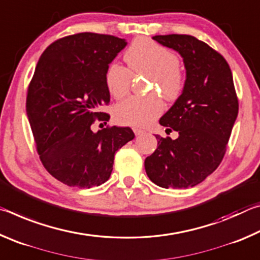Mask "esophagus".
Instances as JSON below:
<instances>
[{"instance_id":"esophagus-1","label":"esophagus","mask_w":260,"mask_h":260,"mask_svg":"<svg viewBox=\"0 0 260 260\" xmlns=\"http://www.w3.org/2000/svg\"><path fill=\"white\" fill-rule=\"evenodd\" d=\"M133 132L135 133V135H141V134L144 133V131L139 128V127H133Z\"/></svg>"}]
</instances>
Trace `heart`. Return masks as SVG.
Listing matches in <instances>:
<instances>
[{
  "instance_id": "1",
  "label": "heart",
  "mask_w": 260,
  "mask_h": 260,
  "mask_svg": "<svg viewBox=\"0 0 260 260\" xmlns=\"http://www.w3.org/2000/svg\"><path fill=\"white\" fill-rule=\"evenodd\" d=\"M124 59L127 69L117 63L109 65L105 83L113 98L128 94L132 77L146 76L150 79V91H158L169 102L178 100L186 86V74L180 68V57L174 50L150 39L140 38L127 48ZM164 105L156 94L146 98L126 99L113 110L118 122L131 126H146L159 117Z\"/></svg>"
}]
</instances>
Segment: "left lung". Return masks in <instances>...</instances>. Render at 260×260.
Instances as JSON below:
<instances>
[{
	"label": "left lung",
	"mask_w": 260,
	"mask_h": 260,
	"mask_svg": "<svg viewBox=\"0 0 260 260\" xmlns=\"http://www.w3.org/2000/svg\"><path fill=\"white\" fill-rule=\"evenodd\" d=\"M152 39L182 56L187 79L181 96L159 120L166 132H178L179 138L155 135L158 146L144 167L157 186L193 187L217 169L226 153L239 113L232 71L222 55L191 35Z\"/></svg>",
	"instance_id": "left-lung-1"
}]
</instances>
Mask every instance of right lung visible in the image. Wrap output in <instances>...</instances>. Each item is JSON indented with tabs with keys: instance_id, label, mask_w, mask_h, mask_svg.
Here are the masks:
<instances>
[{
	"instance_id": "add662e5",
	"label": "right lung",
	"mask_w": 260,
	"mask_h": 260,
	"mask_svg": "<svg viewBox=\"0 0 260 260\" xmlns=\"http://www.w3.org/2000/svg\"><path fill=\"white\" fill-rule=\"evenodd\" d=\"M124 39L78 33L58 39L43 51L27 89L26 112L45 169L70 187L91 188L112 172L114 153L134 139L129 127L107 126L94 133L99 111L110 102L105 72Z\"/></svg>"
}]
</instances>
